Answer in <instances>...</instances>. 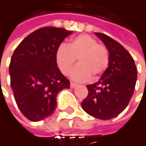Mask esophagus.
<instances>
[{"label": "esophagus", "mask_w": 146, "mask_h": 146, "mask_svg": "<svg viewBox=\"0 0 146 146\" xmlns=\"http://www.w3.org/2000/svg\"><path fill=\"white\" fill-rule=\"evenodd\" d=\"M76 86H77V84H74V83H73V82H71V83H70V87H71L72 89L75 88Z\"/></svg>", "instance_id": "obj_1"}]
</instances>
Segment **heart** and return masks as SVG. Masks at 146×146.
<instances>
[{"instance_id":"obj_1","label":"heart","mask_w":146,"mask_h":146,"mask_svg":"<svg viewBox=\"0 0 146 146\" xmlns=\"http://www.w3.org/2000/svg\"><path fill=\"white\" fill-rule=\"evenodd\" d=\"M76 58L78 64L71 70L70 78L77 82H84L91 75L96 77L102 74L109 62L106 48L88 35L73 38L68 45L61 44L56 53L57 66L64 75L69 73Z\"/></svg>"}]
</instances>
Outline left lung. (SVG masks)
Wrapping results in <instances>:
<instances>
[{"label":"left lung","mask_w":146,"mask_h":146,"mask_svg":"<svg viewBox=\"0 0 146 146\" xmlns=\"http://www.w3.org/2000/svg\"><path fill=\"white\" fill-rule=\"evenodd\" d=\"M107 48L108 67L100 80L87 85L88 96L81 106L89 115L102 120L118 116L131 100L137 80V69L129 52L112 38L95 33Z\"/></svg>","instance_id":"8db88e82"}]
</instances>
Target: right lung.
<instances>
[{
    "mask_svg": "<svg viewBox=\"0 0 146 146\" xmlns=\"http://www.w3.org/2000/svg\"><path fill=\"white\" fill-rule=\"evenodd\" d=\"M73 32L44 27L29 35L16 48L9 65L11 87L20 111L33 122L54 113L57 94L70 81L57 68L56 53Z\"/></svg>",
    "mask_w": 146,
    "mask_h": 146,
    "instance_id": "obj_1",
    "label": "right lung"
}]
</instances>
